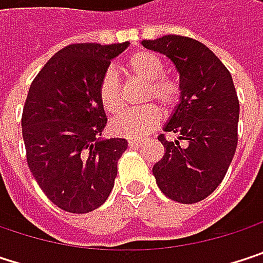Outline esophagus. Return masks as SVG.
<instances>
[{"mask_svg": "<svg viewBox=\"0 0 263 263\" xmlns=\"http://www.w3.org/2000/svg\"><path fill=\"white\" fill-rule=\"evenodd\" d=\"M143 143V140H135V138H131V140H128V144L131 146V147H137V146H140Z\"/></svg>", "mask_w": 263, "mask_h": 263, "instance_id": "esophagus-1", "label": "esophagus"}]
</instances>
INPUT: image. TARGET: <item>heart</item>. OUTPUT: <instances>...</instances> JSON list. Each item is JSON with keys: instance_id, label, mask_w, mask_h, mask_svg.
<instances>
[{"instance_id": "1", "label": "heart", "mask_w": 263, "mask_h": 263, "mask_svg": "<svg viewBox=\"0 0 263 263\" xmlns=\"http://www.w3.org/2000/svg\"><path fill=\"white\" fill-rule=\"evenodd\" d=\"M128 78L146 83L144 100H155L161 108L172 109L180 100V85L178 82L169 78H163L164 64L163 61L149 53L138 51L132 54L123 67ZM99 102L103 109L109 114H119L123 109V100L120 92L119 80L112 73H106L97 88ZM160 122V111L154 105H146L137 109H128L117 116L111 122V129L114 134L140 138L152 131Z\"/></svg>"}]
</instances>
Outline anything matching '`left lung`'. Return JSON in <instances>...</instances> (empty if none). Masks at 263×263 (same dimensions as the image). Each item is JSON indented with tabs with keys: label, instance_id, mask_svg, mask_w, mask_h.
I'll use <instances>...</instances> for the list:
<instances>
[{
	"label": "left lung",
	"instance_id": "8db88e82",
	"mask_svg": "<svg viewBox=\"0 0 263 263\" xmlns=\"http://www.w3.org/2000/svg\"><path fill=\"white\" fill-rule=\"evenodd\" d=\"M141 45L171 59L181 89L180 103L163 128L177 140L158 135L164 155L154 164V177L167 198L199 202L224 180L236 152L239 100L232 74L210 48L192 37L166 34Z\"/></svg>",
	"mask_w": 263,
	"mask_h": 263
}]
</instances>
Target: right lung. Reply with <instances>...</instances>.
<instances>
[{
  "mask_svg": "<svg viewBox=\"0 0 263 263\" xmlns=\"http://www.w3.org/2000/svg\"><path fill=\"white\" fill-rule=\"evenodd\" d=\"M123 44H71L33 79L23 109L27 164L47 198L70 213H88L109 196L125 138H102L106 114L97 88Z\"/></svg>",
  "mask_w": 263,
  "mask_h": 263,
  "instance_id": "1",
  "label": "right lung"
}]
</instances>
